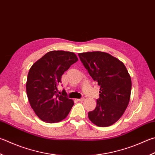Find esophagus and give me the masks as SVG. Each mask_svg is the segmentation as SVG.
I'll use <instances>...</instances> for the list:
<instances>
[{
    "instance_id": "esophagus-1",
    "label": "esophagus",
    "mask_w": 155,
    "mask_h": 155,
    "mask_svg": "<svg viewBox=\"0 0 155 155\" xmlns=\"http://www.w3.org/2000/svg\"><path fill=\"white\" fill-rule=\"evenodd\" d=\"M84 100H85V98L84 97H81V98H80V99H77V100L79 101V102H83Z\"/></svg>"
}]
</instances>
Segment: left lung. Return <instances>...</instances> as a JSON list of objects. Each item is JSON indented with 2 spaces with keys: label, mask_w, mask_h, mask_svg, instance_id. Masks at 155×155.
Masks as SVG:
<instances>
[{
  "label": "left lung",
  "mask_w": 155,
  "mask_h": 155,
  "mask_svg": "<svg viewBox=\"0 0 155 155\" xmlns=\"http://www.w3.org/2000/svg\"><path fill=\"white\" fill-rule=\"evenodd\" d=\"M93 79L100 87V97L89 120L99 127L110 126L124 113L130 100L131 80L122 61L109 53L93 51L78 53Z\"/></svg>",
  "instance_id": "1"
}]
</instances>
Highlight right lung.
I'll return each mask as SVG.
<instances>
[{
	"mask_svg": "<svg viewBox=\"0 0 155 155\" xmlns=\"http://www.w3.org/2000/svg\"><path fill=\"white\" fill-rule=\"evenodd\" d=\"M78 61L74 53L51 51L33 64L28 74L26 92L30 104L43 121L58 123L65 119L74 105L65 90L58 94L61 77Z\"/></svg>",
	"mask_w": 155,
	"mask_h": 155,
	"instance_id": "1",
	"label": "right lung"
}]
</instances>
